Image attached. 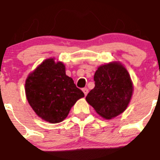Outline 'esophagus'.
Listing matches in <instances>:
<instances>
[{
    "instance_id": "esophagus-1",
    "label": "esophagus",
    "mask_w": 160,
    "mask_h": 160,
    "mask_svg": "<svg viewBox=\"0 0 160 160\" xmlns=\"http://www.w3.org/2000/svg\"><path fill=\"white\" fill-rule=\"evenodd\" d=\"M83 92L84 93V95L86 96L87 94H88V88H83Z\"/></svg>"
}]
</instances>
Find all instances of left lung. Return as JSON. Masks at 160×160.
I'll return each mask as SVG.
<instances>
[{
    "mask_svg": "<svg viewBox=\"0 0 160 160\" xmlns=\"http://www.w3.org/2000/svg\"><path fill=\"white\" fill-rule=\"evenodd\" d=\"M94 88L86 100L98 114L112 119L126 109L133 93V84L126 68L119 62L99 66L94 76Z\"/></svg>",
    "mask_w": 160,
    "mask_h": 160,
    "instance_id": "8db88e82",
    "label": "left lung"
}]
</instances>
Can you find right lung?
<instances>
[{
	"label": "right lung",
	"instance_id": "1",
	"mask_svg": "<svg viewBox=\"0 0 160 160\" xmlns=\"http://www.w3.org/2000/svg\"><path fill=\"white\" fill-rule=\"evenodd\" d=\"M26 95L36 114L51 123H60L67 117L72 105L84 97L71 77L66 74L61 62L46 59L28 76Z\"/></svg>",
	"mask_w": 160,
	"mask_h": 160
}]
</instances>
